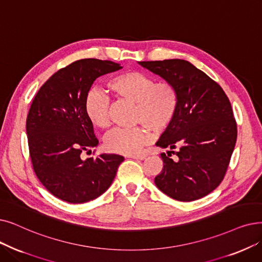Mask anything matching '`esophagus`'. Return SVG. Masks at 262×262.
<instances>
[{
    "mask_svg": "<svg viewBox=\"0 0 262 262\" xmlns=\"http://www.w3.org/2000/svg\"><path fill=\"white\" fill-rule=\"evenodd\" d=\"M128 157L130 158H135V159H144L146 156L144 154H138V155H128Z\"/></svg>",
    "mask_w": 262,
    "mask_h": 262,
    "instance_id": "1",
    "label": "esophagus"
}]
</instances>
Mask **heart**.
Instances as JSON below:
<instances>
[{
  "instance_id": "obj_1",
  "label": "heart",
  "mask_w": 262,
  "mask_h": 262,
  "mask_svg": "<svg viewBox=\"0 0 262 262\" xmlns=\"http://www.w3.org/2000/svg\"><path fill=\"white\" fill-rule=\"evenodd\" d=\"M107 86L116 96L134 103L133 122L142 124L130 128H117L108 134L105 146L112 153H140L142 146L151 139L150 129L156 134L163 133L177 116L179 93L168 81L155 82L151 76L134 71L111 77ZM84 111L96 127L105 129L110 126L109 98L101 91H90Z\"/></svg>"
}]
</instances>
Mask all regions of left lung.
Instances as JSON below:
<instances>
[{
  "label": "left lung",
  "instance_id": "obj_1",
  "mask_svg": "<svg viewBox=\"0 0 262 262\" xmlns=\"http://www.w3.org/2000/svg\"><path fill=\"white\" fill-rule=\"evenodd\" d=\"M139 64L172 83L179 108L171 125L156 142L170 147L162 153L164 167L154 179L164 194L194 201L210 194L224 180L236 141V122L221 85L184 60L144 61ZM179 147L176 152L172 150ZM177 155L176 161L169 157Z\"/></svg>",
  "mask_w": 262,
  "mask_h": 262
}]
</instances>
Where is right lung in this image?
Listing matches in <instances>:
<instances>
[{
  "instance_id": "right-lung-1",
  "label": "right lung",
  "mask_w": 262,
  "mask_h": 262,
  "mask_svg": "<svg viewBox=\"0 0 262 262\" xmlns=\"http://www.w3.org/2000/svg\"><path fill=\"white\" fill-rule=\"evenodd\" d=\"M121 68L107 60L75 61L53 74L32 101L27 118L32 166L56 198L83 203L99 197L124 161L118 154L81 157L98 143L84 111L85 97L96 78Z\"/></svg>"
}]
</instances>
